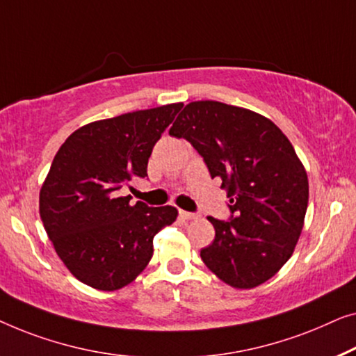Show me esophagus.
<instances>
[{
    "instance_id": "1",
    "label": "esophagus",
    "mask_w": 356,
    "mask_h": 356,
    "mask_svg": "<svg viewBox=\"0 0 356 356\" xmlns=\"http://www.w3.org/2000/svg\"><path fill=\"white\" fill-rule=\"evenodd\" d=\"M179 214H180V216H182L184 219H195V218H197V216H198V214H197V213H190V211H184V209H180V211H179Z\"/></svg>"
}]
</instances>
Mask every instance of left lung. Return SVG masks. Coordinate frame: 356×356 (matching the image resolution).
I'll use <instances>...</instances> for the list:
<instances>
[{
  "label": "left lung",
  "mask_w": 356,
  "mask_h": 356,
  "mask_svg": "<svg viewBox=\"0 0 356 356\" xmlns=\"http://www.w3.org/2000/svg\"><path fill=\"white\" fill-rule=\"evenodd\" d=\"M169 135L192 143L211 179L222 180L230 216H209L216 235L202 259L237 289L271 279L292 257L308 207V177L276 124L219 102L184 108Z\"/></svg>",
  "instance_id": "1"
}]
</instances>
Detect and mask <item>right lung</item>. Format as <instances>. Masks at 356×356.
Returning a JSON list of instances; mask_svg holds the SVG:
<instances>
[{
    "mask_svg": "<svg viewBox=\"0 0 356 356\" xmlns=\"http://www.w3.org/2000/svg\"><path fill=\"white\" fill-rule=\"evenodd\" d=\"M182 103L121 114L77 129L61 145L40 190V216L58 257L80 282L118 290L143 271L174 207L130 204L121 190L148 177V158Z\"/></svg>",
    "mask_w": 356,
    "mask_h": 356,
    "instance_id": "obj_1",
    "label": "right lung"
}]
</instances>
